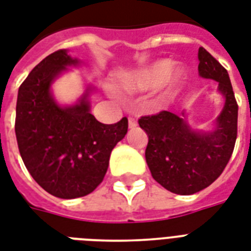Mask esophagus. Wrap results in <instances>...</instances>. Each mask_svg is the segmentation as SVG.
Masks as SVG:
<instances>
[{"instance_id": "esophagus-1", "label": "esophagus", "mask_w": 251, "mask_h": 251, "mask_svg": "<svg viewBox=\"0 0 251 251\" xmlns=\"http://www.w3.org/2000/svg\"><path fill=\"white\" fill-rule=\"evenodd\" d=\"M137 125H138V124H137V120H135L134 117H129V127H130V129H134V127H137Z\"/></svg>"}]
</instances>
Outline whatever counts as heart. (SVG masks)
Returning a JSON list of instances; mask_svg holds the SVG:
<instances>
[{"instance_id":"b5f03b06","label":"heart","mask_w":251,"mask_h":251,"mask_svg":"<svg viewBox=\"0 0 251 251\" xmlns=\"http://www.w3.org/2000/svg\"><path fill=\"white\" fill-rule=\"evenodd\" d=\"M172 70V62L158 60L135 71L124 81L122 88L129 92H146L159 87L167 80L168 91H172L181 83L183 72L180 70Z\"/></svg>"}]
</instances>
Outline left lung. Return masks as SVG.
<instances>
[{
    "mask_svg": "<svg viewBox=\"0 0 251 251\" xmlns=\"http://www.w3.org/2000/svg\"><path fill=\"white\" fill-rule=\"evenodd\" d=\"M199 75L219 83L225 106L212 133L194 131L167 110L143 116L139 126L149 135L146 162L152 177L172 194L192 195L206 188L223 174L237 139V105L227 71L205 49H199Z\"/></svg>",
    "mask_w": 251,
    "mask_h": 251,
    "instance_id": "obj_1",
    "label": "left lung"
}]
</instances>
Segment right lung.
<instances>
[{"label":"right lung","instance_id":"1","mask_svg":"<svg viewBox=\"0 0 251 251\" xmlns=\"http://www.w3.org/2000/svg\"><path fill=\"white\" fill-rule=\"evenodd\" d=\"M77 59L57 50L45 57L21 84L15 113L19 154L34 180L52 196L76 199L104 180L110 152L127 133V118L101 124L89 112L88 91L79 104L62 108L50 87Z\"/></svg>","mask_w":251,"mask_h":251}]
</instances>
